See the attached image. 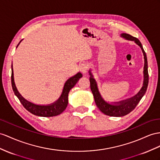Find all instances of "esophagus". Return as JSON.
<instances>
[{
  "mask_svg": "<svg viewBox=\"0 0 160 160\" xmlns=\"http://www.w3.org/2000/svg\"><path fill=\"white\" fill-rule=\"evenodd\" d=\"M88 68V65L87 63H81L79 65V69L81 72L82 73H86L87 72V69Z\"/></svg>",
  "mask_w": 160,
  "mask_h": 160,
  "instance_id": "esophagus-1",
  "label": "esophagus"
}]
</instances>
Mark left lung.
<instances>
[{
  "mask_svg": "<svg viewBox=\"0 0 160 160\" xmlns=\"http://www.w3.org/2000/svg\"><path fill=\"white\" fill-rule=\"evenodd\" d=\"M123 38H124L127 40L134 41L139 47L142 49V51L144 55L145 59V66H144V83H143V87L141 89V91L138 92L137 95L134 97L130 98L127 100L122 101L119 102L114 103V105H110L105 102L100 95V93L98 91L97 86L95 80L93 78L91 72H90V85H91V91L93 94L94 99H95V103L97 106V108L99 109L100 111L103 113L105 115L113 117H122L124 116L127 114H128L132 111L134 108L137 107V105L141 101L142 97L144 96L145 93L147 89L149 83V73H148V65H147V59L146 53L142 48V44L139 40L137 38L133 37L130 34L124 33L122 34Z\"/></svg>",
  "mask_w": 160,
  "mask_h": 160,
  "instance_id": "left-lung-1",
  "label": "left lung"
}]
</instances>
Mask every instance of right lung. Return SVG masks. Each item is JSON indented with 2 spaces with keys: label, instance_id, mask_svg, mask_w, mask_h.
<instances>
[{
  "label": "right lung",
  "instance_id": "1",
  "mask_svg": "<svg viewBox=\"0 0 160 160\" xmlns=\"http://www.w3.org/2000/svg\"><path fill=\"white\" fill-rule=\"evenodd\" d=\"M22 40L20 41L19 43L22 42ZM19 43L18 44L17 47H18ZM81 77H82V74L79 72L74 76H73L69 79H68L64 85L63 92L60 98L56 102H55L54 103L49 105H38L32 103L31 102L24 99L18 92L17 88L15 87L13 78V64L11 65V84L15 95L17 96L19 101L21 102V103L28 112H30L31 113L34 114L35 116L41 117L56 116L62 113L64 110L66 109L68 106V94L69 91L74 87V85L77 83V82L78 81V80Z\"/></svg>",
  "mask_w": 160,
  "mask_h": 160
}]
</instances>
